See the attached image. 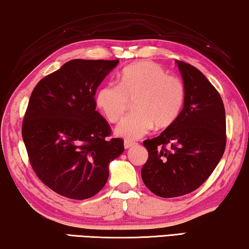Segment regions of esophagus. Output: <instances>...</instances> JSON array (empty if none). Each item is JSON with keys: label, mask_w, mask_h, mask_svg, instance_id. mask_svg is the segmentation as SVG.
Instances as JSON below:
<instances>
[{"label": "esophagus", "mask_w": 249, "mask_h": 249, "mask_svg": "<svg viewBox=\"0 0 249 249\" xmlns=\"http://www.w3.org/2000/svg\"><path fill=\"white\" fill-rule=\"evenodd\" d=\"M124 144L125 149H129V148H131L133 146H136V142H133V141H130V140H124Z\"/></svg>", "instance_id": "1"}]
</instances>
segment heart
<instances>
[{
    "mask_svg": "<svg viewBox=\"0 0 249 249\" xmlns=\"http://www.w3.org/2000/svg\"><path fill=\"white\" fill-rule=\"evenodd\" d=\"M186 99L181 79L168 75L158 64L140 61L121 71L118 85L107 83L95 93L98 108L111 124L119 122L135 101L136 113L122 120L116 135L124 139H139L154 128L166 129L180 116Z\"/></svg>",
    "mask_w": 249,
    "mask_h": 249,
    "instance_id": "obj_1",
    "label": "heart"
}]
</instances>
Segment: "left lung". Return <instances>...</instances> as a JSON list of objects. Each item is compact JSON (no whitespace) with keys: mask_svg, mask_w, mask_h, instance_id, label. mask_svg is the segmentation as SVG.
Here are the masks:
<instances>
[{"mask_svg":"<svg viewBox=\"0 0 249 249\" xmlns=\"http://www.w3.org/2000/svg\"><path fill=\"white\" fill-rule=\"evenodd\" d=\"M177 66L186 87L180 116L158 137L143 141L149 156L141 177L149 190L162 198L199 188L226 148V116L220 94L197 68L183 61H177Z\"/></svg>","mask_w":249,"mask_h":249,"instance_id":"8db88e82","label":"left lung"}]
</instances>
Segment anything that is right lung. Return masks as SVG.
I'll return each instance as SVG.
<instances>
[{
	"instance_id": "1",
	"label": "right lung",
	"mask_w": 249,
	"mask_h": 249,
	"mask_svg": "<svg viewBox=\"0 0 249 249\" xmlns=\"http://www.w3.org/2000/svg\"><path fill=\"white\" fill-rule=\"evenodd\" d=\"M119 60H71L32 91L22 124L30 163L40 180L71 199L93 197L124 140L95 108V91Z\"/></svg>"
}]
</instances>
